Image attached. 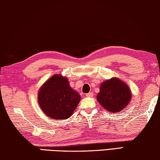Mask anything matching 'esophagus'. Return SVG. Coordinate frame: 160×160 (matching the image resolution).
<instances>
[{
  "instance_id": "esophagus-1",
  "label": "esophagus",
  "mask_w": 160,
  "mask_h": 160,
  "mask_svg": "<svg viewBox=\"0 0 160 160\" xmlns=\"http://www.w3.org/2000/svg\"><path fill=\"white\" fill-rule=\"evenodd\" d=\"M86 96H87V97L91 98V97H92V96H93V93H92V92H89V93H87V94H86Z\"/></svg>"
}]
</instances>
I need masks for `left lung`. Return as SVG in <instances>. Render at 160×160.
Wrapping results in <instances>:
<instances>
[{"instance_id": "1", "label": "left lung", "mask_w": 160, "mask_h": 160, "mask_svg": "<svg viewBox=\"0 0 160 160\" xmlns=\"http://www.w3.org/2000/svg\"><path fill=\"white\" fill-rule=\"evenodd\" d=\"M132 93L126 83L118 78H113L100 85L97 100L102 107L110 112L122 110L131 100Z\"/></svg>"}]
</instances>
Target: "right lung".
Segmentation results:
<instances>
[{"label": "right lung", "instance_id": "obj_1", "mask_svg": "<svg viewBox=\"0 0 160 160\" xmlns=\"http://www.w3.org/2000/svg\"><path fill=\"white\" fill-rule=\"evenodd\" d=\"M38 100L45 115L55 120H64L72 115L80 96L70 88L66 78L55 75L40 88Z\"/></svg>", "mask_w": 160, "mask_h": 160}]
</instances>
